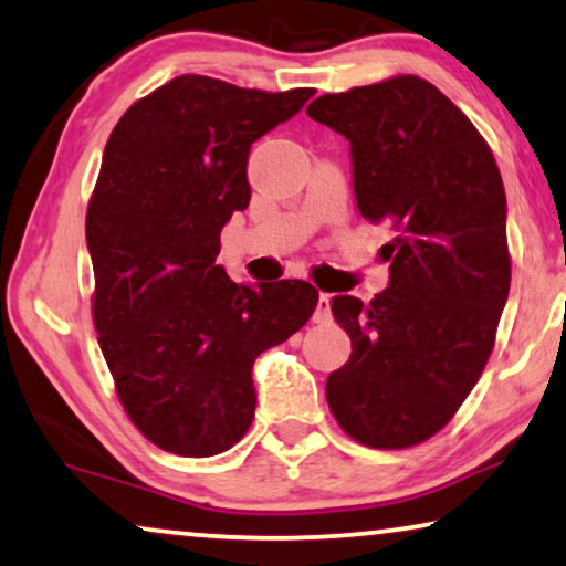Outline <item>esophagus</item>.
<instances>
[{"mask_svg":"<svg viewBox=\"0 0 566 566\" xmlns=\"http://www.w3.org/2000/svg\"><path fill=\"white\" fill-rule=\"evenodd\" d=\"M331 294L321 292V297H317V305H315V315L313 321L315 323H328L331 321Z\"/></svg>","mask_w":566,"mask_h":566,"instance_id":"1","label":"esophagus"}]
</instances>
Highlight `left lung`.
Masks as SVG:
<instances>
[{"instance_id":"1","label":"left lung","mask_w":566,"mask_h":566,"mask_svg":"<svg viewBox=\"0 0 566 566\" xmlns=\"http://www.w3.org/2000/svg\"><path fill=\"white\" fill-rule=\"evenodd\" d=\"M307 115L352 143L359 212L397 233L387 290L331 300L352 356L325 381L328 408L354 441L410 449L449 423L495 346L511 292L503 179L480 130L420 76L323 94Z\"/></svg>"}]
</instances>
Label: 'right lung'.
I'll return each mask as SVG.
<instances>
[{
	"label": "right lung",
	"instance_id": "right-lung-1",
	"mask_svg": "<svg viewBox=\"0 0 566 566\" xmlns=\"http://www.w3.org/2000/svg\"><path fill=\"white\" fill-rule=\"evenodd\" d=\"M181 74L127 107L86 210L92 317L127 418L158 449L214 457L249 431L253 361L310 321L300 280L235 284L220 230L249 207L251 143L313 97Z\"/></svg>",
	"mask_w": 566,
	"mask_h": 566
}]
</instances>
